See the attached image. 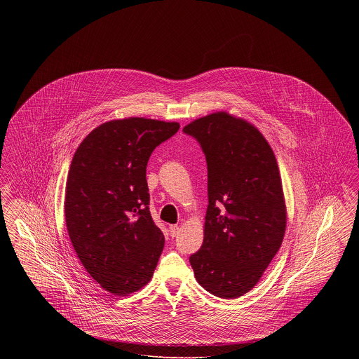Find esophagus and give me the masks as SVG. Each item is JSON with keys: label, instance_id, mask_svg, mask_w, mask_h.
Returning <instances> with one entry per match:
<instances>
[{"label": "esophagus", "instance_id": "1", "mask_svg": "<svg viewBox=\"0 0 359 359\" xmlns=\"http://www.w3.org/2000/svg\"><path fill=\"white\" fill-rule=\"evenodd\" d=\"M180 231V227L177 224H171L170 226V233H171V237H176Z\"/></svg>", "mask_w": 359, "mask_h": 359}]
</instances>
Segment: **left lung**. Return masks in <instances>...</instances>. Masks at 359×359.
Listing matches in <instances>:
<instances>
[{
	"label": "left lung",
	"instance_id": "8db88e82",
	"mask_svg": "<svg viewBox=\"0 0 359 359\" xmlns=\"http://www.w3.org/2000/svg\"><path fill=\"white\" fill-rule=\"evenodd\" d=\"M207 161L203 245L189 257L196 281L222 299L256 287L278 252L287 205L273 151L253 123L227 111L189 122Z\"/></svg>",
	"mask_w": 359,
	"mask_h": 359
}]
</instances>
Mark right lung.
<instances>
[{
  "mask_svg": "<svg viewBox=\"0 0 359 359\" xmlns=\"http://www.w3.org/2000/svg\"><path fill=\"white\" fill-rule=\"evenodd\" d=\"M179 122L129 117L101 123L69 165L65 217L71 243L103 290L128 296L145 287L164 248L149 212L147 164Z\"/></svg>",
  "mask_w": 359,
  "mask_h": 359,
  "instance_id": "1",
  "label": "right lung"
}]
</instances>
